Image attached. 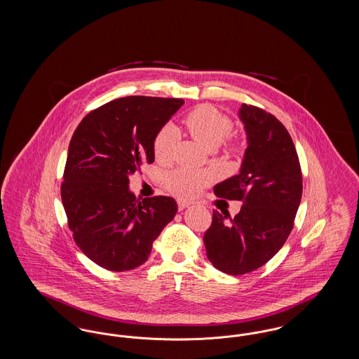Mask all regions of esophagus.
<instances>
[{
	"label": "esophagus",
	"instance_id": "34e87169",
	"mask_svg": "<svg viewBox=\"0 0 359 359\" xmlns=\"http://www.w3.org/2000/svg\"><path fill=\"white\" fill-rule=\"evenodd\" d=\"M191 205V203H188V202H182V201H179L177 202V207H179V210H184L186 207Z\"/></svg>",
	"mask_w": 359,
	"mask_h": 359
}]
</instances>
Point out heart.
Listing matches in <instances>:
<instances>
[{
	"instance_id": "1",
	"label": "heart",
	"mask_w": 359,
	"mask_h": 359,
	"mask_svg": "<svg viewBox=\"0 0 359 359\" xmlns=\"http://www.w3.org/2000/svg\"><path fill=\"white\" fill-rule=\"evenodd\" d=\"M184 126L189 135L199 141L205 148H215L221 145L233 129V121L221 110L211 104H199L192 109L184 117ZM176 142V132L171 126H164L154 137V154L158 163H167L172 158ZM227 154L238 152L237 142L229 141L224 145ZM212 175L210 172L192 171L179 168L165 176V187L177 198H192L202 188L211 183Z\"/></svg>"
}]
</instances>
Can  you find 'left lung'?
Returning <instances> with one entry per match:
<instances>
[{
	"label": "left lung",
	"mask_w": 359,
	"mask_h": 359,
	"mask_svg": "<svg viewBox=\"0 0 359 359\" xmlns=\"http://www.w3.org/2000/svg\"><path fill=\"white\" fill-rule=\"evenodd\" d=\"M248 148L238 175L214 186V194L241 201L234 218L212 211L205 233L210 262L223 273H250L283 248L302 201L303 176L285 126L265 110L242 103L239 109Z\"/></svg>",
	"instance_id": "8db88e82"
}]
</instances>
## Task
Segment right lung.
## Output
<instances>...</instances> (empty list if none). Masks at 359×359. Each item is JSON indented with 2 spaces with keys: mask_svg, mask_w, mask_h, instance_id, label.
<instances>
[{
  "mask_svg": "<svg viewBox=\"0 0 359 359\" xmlns=\"http://www.w3.org/2000/svg\"><path fill=\"white\" fill-rule=\"evenodd\" d=\"M177 98L132 95L90 111L69 141L62 202L79 249L111 272L142 265L177 212L170 196L138 202L129 175L154 163L158 130L183 106Z\"/></svg>",
  "mask_w": 359,
  "mask_h": 359,
  "instance_id": "add662e5",
  "label": "right lung"
}]
</instances>
